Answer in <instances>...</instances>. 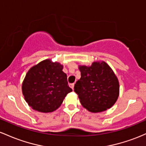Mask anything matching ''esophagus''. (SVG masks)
Returning <instances> with one entry per match:
<instances>
[{
  "label": "esophagus",
  "instance_id": "obj_1",
  "mask_svg": "<svg viewBox=\"0 0 146 146\" xmlns=\"http://www.w3.org/2000/svg\"><path fill=\"white\" fill-rule=\"evenodd\" d=\"M70 88H72V89L74 90V83H71V84L70 85Z\"/></svg>",
  "mask_w": 146,
  "mask_h": 146
}]
</instances>
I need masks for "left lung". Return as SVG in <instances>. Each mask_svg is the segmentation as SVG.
Returning <instances> with one entry per match:
<instances>
[{
    "label": "left lung",
    "mask_w": 146,
    "mask_h": 146,
    "mask_svg": "<svg viewBox=\"0 0 146 146\" xmlns=\"http://www.w3.org/2000/svg\"><path fill=\"white\" fill-rule=\"evenodd\" d=\"M81 77L74 85L82 106L91 112L106 110L116 103L119 83L114 72L106 62H94L91 66L80 65Z\"/></svg>",
    "instance_id": "1"
}]
</instances>
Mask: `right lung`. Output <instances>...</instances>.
<instances>
[{"mask_svg": "<svg viewBox=\"0 0 146 146\" xmlns=\"http://www.w3.org/2000/svg\"><path fill=\"white\" fill-rule=\"evenodd\" d=\"M63 68L59 63L46 59L29 69L23 82L22 91L32 109L41 112H53L72 91Z\"/></svg>", "mask_w": 146, "mask_h": 146, "instance_id": "add662e5", "label": "right lung"}]
</instances>
